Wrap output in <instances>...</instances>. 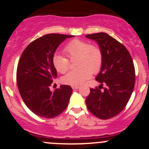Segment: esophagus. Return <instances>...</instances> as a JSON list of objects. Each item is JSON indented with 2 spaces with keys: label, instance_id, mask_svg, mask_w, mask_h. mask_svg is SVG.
<instances>
[{
  "label": "esophagus",
  "instance_id": "1",
  "mask_svg": "<svg viewBox=\"0 0 149 149\" xmlns=\"http://www.w3.org/2000/svg\"><path fill=\"white\" fill-rule=\"evenodd\" d=\"M72 88H73V90L79 89V86H72Z\"/></svg>",
  "mask_w": 149,
  "mask_h": 149
}]
</instances>
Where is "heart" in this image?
Returning a JSON list of instances; mask_svg holds the SVG:
<instances>
[{
	"label": "heart",
	"mask_w": 149,
	"mask_h": 149,
	"mask_svg": "<svg viewBox=\"0 0 149 149\" xmlns=\"http://www.w3.org/2000/svg\"><path fill=\"white\" fill-rule=\"evenodd\" d=\"M64 52L70 61L77 59V70L69 72L63 78V83L72 86H79L90 79L91 73L100 71L102 65L103 56L97 46L89 45L81 40L69 42L64 48ZM52 63L57 71L65 73L69 70L70 61L61 54H55Z\"/></svg>",
	"instance_id": "heart-1"
}]
</instances>
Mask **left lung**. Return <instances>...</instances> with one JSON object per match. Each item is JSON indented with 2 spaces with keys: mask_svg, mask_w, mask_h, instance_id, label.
Returning a JSON list of instances; mask_svg holds the SVG:
<instances>
[{
  "mask_svg": "<svg viewBox=\"0 0 149 149\" xmlns=\"http://www.w3.org/2000/svg\"><path fill=\"white\" fill-rule=\"evenodd\" d=\"M86 37L97 42L103 61L96 77L99 88H90L86 99L88 110L97 118L107 120L116 116L128 102L135 85V68L126 47L104 32L87 34ZM106 87L101 90L102 86Z\"/></svg>",
  "mask_w": 149,
  "mask_h": 149,
  "instance_id": "obj_1",
  "label": "left lung"
}]
</instances>
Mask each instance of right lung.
<instances>
[{"instance_id":"1","label":"right lung","mask_w":149,"mask_h":149,"mask_svg":"<svg viewBox=\"0 0 149 149\" xmlns=\"http://www.w3.org/2000/svg\"><path fill=\"white\" fill-rule=\"evenodd\" d=\"M73 35L49 34L30 43L19 61L16 81L19 93L26 107L35 115L52 118L62 113L68 104L73 90L61 85L49 90L57 71L52 63L58 47Z\"/></svg>"}]
</instances>
